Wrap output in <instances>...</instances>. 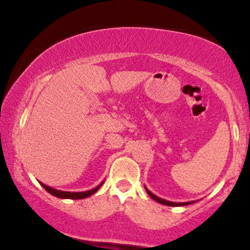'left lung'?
Wrapping results in <instances>:
<instances>
[{
    "label": "left lung",
    "instance_id": "left-lung-1",
    "mask_svg": "<svg viewBox=\"0 0 250 250\" xmlns=\"http://www.w3.org/2000/svg\"><path fill=\"white\" fill-rule=\"evenodd\" d=\"M145 189H146V191H147V194H148L149 196H150L151 199H153L154 201H156V202L161 203V205L169 206V207H183V206H188V205H191V203L196 202V201H190V202H171V201H167V200H165V199H161V197L156 196V195L151 193V191L149 190V189H148L147 187H146V186H145Z\"/></svg>",
    "mask_w": 250,
    "mask_h": 250
}]
</instances>
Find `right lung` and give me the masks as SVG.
Returning <instances> with one entry per match:
<instances>
[{
  "label": "right lung",
  "mask_w": 250,
  "mask_h": 250,
  "mask_svg": "<svg viewBox=\"0 0 250 250\" xmlns=\"http://www.w3.org/2000/svg\"><path fill=\"white\" fill-rule=\"evenodd\" d=\"M104 183V181H102L97 187L94 189H90V190H85V191H64V190H59V189H54L49 187V186L44 185V183L40 182V185L42 186L48 193L54 195V196L59 197V199H70V200H82V199H87V197L91 196L93 194H95L100 188L102 187V185Z\"/></svg>",
  "instance_id": "add662e5"
}]
</instances>
